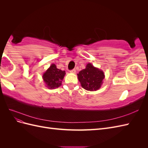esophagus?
<instances>
[{
  "mask_svg": "<svg viewBox=\"0 0 148 148\" xmlns=\"http://www.w3.org/2000/svg\"><path fill=\"white\" fill-rule=\"evenodd\" d=\"M70 71L71 73H76V70H75V69H72V70H71Z\"/></svg>",
  "mask_w": 148,
  "mask_h": 148,
  "instance_id": "esophagus-1",
  "label": "esophagus"
}]
</instances>
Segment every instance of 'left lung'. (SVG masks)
I'll use <instances>...</instances> for the list:
<instances>
[{
  "mask_svg": "<svg viewBox=\"0 0 148 148\" xmlns=\"http://www.w3.org/2000/svg\"><path fill=\"white\" fill-rule=\"evenodd\" d=\"M78 78L82 86L88 91L99 89L104 78L103 71L96 68L91 64H88L85 69L80 71Z\"/></svg>",
  "mask_w": 148,
  "mask_h": 148,
  "instance_id": "8db88e82",
  "label": "left lung"
}]
</instances>
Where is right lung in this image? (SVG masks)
I'll list each match as a JSON object with an SVG mask.
<instances>
[{"label":"right lung","mask_w":148,"mask_h":148,"mask_svg":"<svg viewBox=\"0 0 148 148\" xmlns=\"http://www.w3.org/2000/svg\"><path fill=\"white\" fill-rule=\"evenodd\" d=\"M65 75V71L58 69L55 64H52L44 73L42 78L49 89H54L60 86Z\"/></svg>","instance_id":"1"}]
</instances>
